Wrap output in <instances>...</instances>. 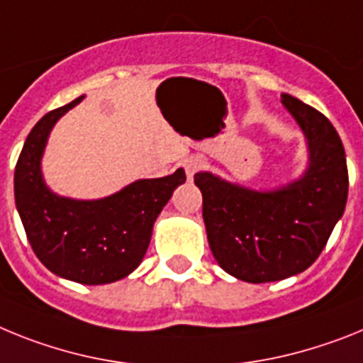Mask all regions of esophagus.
<instances>
[{
    "label": "esophagus",
    "instance_id": "34e87169",
    "mask_svg": "<svg viewBox=\"0 0 363 363\" xmlns=\"http://www.w3.org/2000/svg\"><path fill=\"white\" fill-rule=\"evenodd\" d=\"M204 166L203 159H199V157H190V159L184 160V172L186 175H188V179H194V175L197 172H201Z\"/></svg>",
    "mask_w": 363,
    "mask_h": 363
}]
</instances>
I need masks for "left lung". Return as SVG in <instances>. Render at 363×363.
<instances>
[{"label":"left lung","instance_id":"8db88e82","mask_svg":"<svg viewBox=\"0 0 363 363\" xmlns=\"http://www.w3.org/2000/svg\"><path fill=\"white\" fill-rule=\"evenodd\" d=\"M281 102L308 140L311 166L303 179L261 194L212 173L194 177L203 194L213 257L241 281H279L308 269L325 248L347 203L345 150L334 125L291 94H281Z\"/></svg>","mask_w":363,"mask_h":363}]
</instances>
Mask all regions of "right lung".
<instances>
[{
  "mask_svg": "<svg viewBox=\"0 0 363 363\" xmlns=\"http://www.w3.org/2000/svg\"><path fill=\"white\" fill-rule=\"evenodd\" d=\"M82 99L52 109L30 129L16 162L14 197L30 247L50 272L84 285H104L140 264L157 216L186 175L177 169L168 177L144 179L100 201L52 194L40 172L43 146L55 122Z\"/></svg>",
  "mask_w": 363,
  "mask_h": 363,
  "instance_id": "add662e5",
  "label": "right lung"
}]
</instances>
